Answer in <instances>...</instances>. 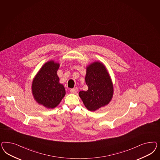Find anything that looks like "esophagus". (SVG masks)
I'll return each mask as SVG.
<instances>
[{"label": "esophagus", "mask_w": 160, "mask_h": 160, "mask_svg": "<svg viewBox=\"0 0 160 160\" xmlns=\"http://www.w3.org/2000/svg\"><path fill=\"white\" fill-rule=\"evenodd\" d=\"M78 88H73L70 89V92L73 94H76V92H78Z\"/></svg>", "instance_id": "34e87169"}]
</instances>
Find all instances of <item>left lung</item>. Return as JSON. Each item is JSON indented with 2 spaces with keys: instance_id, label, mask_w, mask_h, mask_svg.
<instances>
[{
  "instance_id": "8db88e82",
  "label": "left lung",
  "mask_w": 160,
  "mask_h": 160,
  "mask_svg": "<svg viewBox=\"0 0 160 160\" xmlns=\"http://www.w3.org/2000/svg\"><path fill=\"white\" fill-rule=\"evenodd\" d=\"M86 83L87 91L78 94L85 107L94 112L107 105L113 96V85L106 68L102 63L95 62L87 67Z\"/></svg>"
}]
</instances>
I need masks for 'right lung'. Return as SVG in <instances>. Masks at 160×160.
Wrapping results in <instances>:
<instances>
[{
  "mask_svg": "<svg viewBox=\"0 0 160 160\" xmlns=\"http://www.w3.org/2000/svg\"><path fill=\"white\" fill-rule=\"evenodd\" d=\"M59 66V63L48 61L40 69L32 82V91L35 100L48 108L58 106L66 94L57 74Z\"/></svg>",
  "mask_w": 160,
  "mask_h": 160,
  "instance_id": "add662e5",
  "label": "right lung"
}]
</instances>
